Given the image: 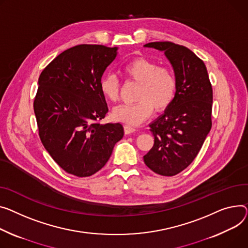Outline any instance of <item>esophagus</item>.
<instances>
[{
	"label": "esophagus",
	"instance_id": "1",
	"mask_svg": "<svg viewBox=\"0 0 248 248\" xmlns=\"http://www.w3.org/2000/svg\"><path fill=\"white\" fill-rule=\"evenodd\" d=\"M124 133H125V135H129V134H131V133H135V131L137 130V129H136V127L131 126V125H128V124H124Z\"/></svg>",
	"mask_w": 248,
	"mask_h": 248
}]
</instances>
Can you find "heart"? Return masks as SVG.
Masks as SVG:
<instances>
[{
	"label": "heart",
	"mask_w": 248,
	"mask_h": 248,
	"mask_svg": "<svg viewBox=\"0 0 248 248\" xmlns=\"http://www.w3.org/2000/svg\"><path fill=\"white\" fill-rule=\"evenodd\" d=\"M123 74L140 87L135 104L121 105L112 110V118L128 125H138L152 114L154 108L161 111L172 103L176 90V78L171 70L158 65L143 58L127 62ZM103 95L110 102H117L120 96V82L115 76L108 74L100 81Z\"/></svg>",
	"instance_id": "1"
}]
</instances>
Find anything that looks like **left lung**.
I'll return each instance as SVG.
<instances>
[{
  "mask_svg": "<svg viewBox=\"0 0 248 248\" xmlns=\"http://www.w3.org/2000/svg\"><path fill=\"white\" fill-rule=\"evenodd\" d=\"M144 46L164 52L174 71L176 92L164 113L150 124L155 143L143 160L154 172L172 176L193 161L209 133L212 88L203 61L186 46L171 42Z\"/></svg>",
  "mask_w": 248,
  "mask_h": 248,
  "instance_id": "1",
  "label": "left lung"
}]
</instances>
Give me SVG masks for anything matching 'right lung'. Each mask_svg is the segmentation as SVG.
I'll return each mask as SVG.
<instances>
[{"instance_id":"obj_1","label":"right lung","mask_w":248,"mask_h":248,"mask_svg":"<svg viewBox=\"0 0 248 248\" xmlns=\"http://www.w3.org/2000/svg\"><path fill=\"white\" fill-rule=\"evenodd\" d=\"M117 49L75 46L56 57L39 78L34 110L41 141L64 171L78 177L103 169L124 137L120 123L101 124L108 108L100 81Z\"/></svg>"}]
</instances>
